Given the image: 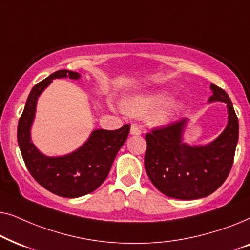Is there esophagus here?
Listing matches in <instances>:
<instances>
[{"instance_id":"1","label":"esophagus","mask_w":250,"mask_h":250,"mask_svg":"<svg viewBox=\"0 0 250 250\" xmlns=\"http://www.w3.org/2000/svg\"><path fill=\"white\" fill-rule=\"evenodd\" d=\"M142 133L141 127L138 124H132L131 125V134L132 135H140Z\"/></svg>"}]
</instances>
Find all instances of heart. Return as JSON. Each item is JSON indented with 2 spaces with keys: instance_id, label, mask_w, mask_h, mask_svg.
Returning <instances> with one entry per match:
<instances>
[{
  "instance_id": "heart-1",
  "label": "heart",
  "mask_w": 250,
  "mask_h": 250,
  "mask_svg": "<svg viewBox=\"0 0 250 250\" xmlns=\"http://www.w3.org/2000/svg\"><path fill=\"white\" fill-rule=\"evenodd\" d=\"M124 109L129 115L142 116L151 113L149 121L152 125L168 124L184 109L182 100H169L166 91L148 92L133 95L124 101Z\"/></svg>"
}]
</instances>
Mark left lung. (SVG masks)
<instances>
[{
  "label": "left lung",
  "mask_w": 250,
  "mask_h": 250,
  "mask_svg": "<svg viewBox=\"0 0 250 250\" xmlns=\"http://www.w3.org/2000/svg\"><path fill=\"white\" fill-rule=\"evenodd\" d=\"M209 101L228 105L229 123L209 145L190 146L182 142L187 118L159 126L146 134L145 167L153 186L166 196L181 200L199 199L216 191L230 174L239 138L233 104L223 88L211 84Z\"/></svg>",
  "instance_id": "1"
}]
</instances>
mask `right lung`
Listing matches in <instances>:
<instances>
[{"instance_id": "right-lung-1", "label": "right lung", "mask_w": 250, "mask_h": 250, "mask_svg": "<svg viewBox=\"0 0 250 250\" xmlns=\"http://www.w3.org/2000/svg\"><path fill=\"white\" fill-rule=\"evenodd\" d=\"M77 80L81 75L70 70H58L32 88L18 122L17 139L23 162L30 175L44 189L57 196L77 198L93 192L107 179L114 159L129 133V125L119 129H95L90 139L73 153L46 157L30 141L37 98L54 78Z\"/></svg>"}]
</instances>
